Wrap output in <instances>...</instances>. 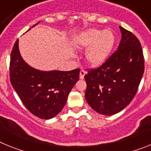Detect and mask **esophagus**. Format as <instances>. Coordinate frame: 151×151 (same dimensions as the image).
<instances>
[{
	"label": "esophagus",
	"instance_id": "1",
	"mask_svg": "<svg viewBox=\"0 0 151 151\" xmlns=\"http://www.w3.org/2000/svg\"><path fill=\"white\" fill-rule=\"evenodd\" d=\"M85 74H86V72H85V70H83V69H81V71H80V74H79L80 79H84Z\"/></svg>",
	"mask_w": 151,
	"mask_h": 151
}]
</instances>
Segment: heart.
Instances as JSON below:
<instances>
[{"mask_svg": "<svg viewBox=\"0 0 151 151\" xmlns=\"http://www.w3.org/2000/svg\"><path fill=\"white\" fill-rule=\"evenodd\" d=\"M115 43V35L111 30L101 31L91 29L80 33L74 39L78 49H88L86 60L91 66L97 67L106 61Z\"/></svg>", "mask_w": 151, "mask_h": 151, "instance_id": "obj_1", "label": "heart"}]
</instances>
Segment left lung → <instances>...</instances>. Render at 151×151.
Segmentation results:
<instances>
[{
  "instance_id": "left-lung-1",
  "label": "left lung",
  "mask_w": 151,
  "mask_h": 151,
  "mask_svg": "<svg viewBox=\"0 0 151 151\" xmlns=\"http://www.w3.org/2000/svg\"><path fill=\"white\" fill-rule=\"evenodd\" d=\"M119 29L122 38L116 51L85 76L86 101L102 115L116 114L130 104L145 71L140 41L131 32L121 26Z\"/></svg>"
}]
</instances>
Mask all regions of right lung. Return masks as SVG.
I'll list each match as a JSON object with an SVG mask.
<instances>
[{"label": "right lung", "mask_w": 151, "mask_h": 151, "mask_svg": "<svg viewBox=\"0 0 151 151\" xmlns=\"http://www.w3.org/2000/svg\"><path fill=\"white\" fill-rule=\"evenodd\" d=\"M79 72V69L41 71L32 67L20 55L19 40L12 50L10 82L24 106L38 118L50 119L63 110L69 92L78 82Z\"/></svg>", "instance_id": "obj_1"}]
</instances>
